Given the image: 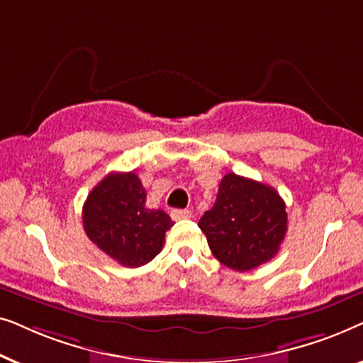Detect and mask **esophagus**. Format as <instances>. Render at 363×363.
Instances as JSON below:
<instances>
[{
    "instance_id": "esophagus-1",
    "label": "esophagus",
    "mask_w": 363,
    "mask_h": 363,
    "mask_svg": "<svg viewBox=\"0 0 363 363\" xmlns=\"http://www.w3.org/2000/svg\"><path fill=\"white\" fill-rule=\"evenodd\" d=\"M172 218L175 221L188 220V218H191V211L190 210H172Z\"/></svg>"
}]
</instances>
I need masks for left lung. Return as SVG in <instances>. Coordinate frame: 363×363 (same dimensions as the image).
Instances as JSON below:
<instances>
[{
  "mask_svg": "<svg viewBox=\"0 0 363 363\" xmlns=\"http://www.w3.org/2000/svg\"><path fill=\"white\" fill-rule=\"evenodd\" d=\"M198 226L221 264L251 271L279 251L287 231L286 203L274 188L228 173L218 188L215 205Z\"/></svg>",
  "mask_w": 363,
  "mask_h": 363,
  "instance_id": "8db88e82",
  "label": "left lung"
}]
</instances>
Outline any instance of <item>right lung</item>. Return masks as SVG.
Here are the masks:
<instances>
[{"instance_id":"right-lung-1","label":"right lung","mask_w":363,"mask_h":363,"mask_svg":"<svg viewBox=\"0 0 363 363\" xmlns=\"http://www.w3.org/2000/svg\"><path fill=\"white\" fill-rule=\"evenodd\" d=\"M147 193L133 172L108 173L82 208L84 231L99 250L125 267L150 262L173 226L163 210L145 206Z\"/></svg>"}]
</instances>
